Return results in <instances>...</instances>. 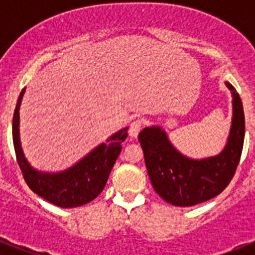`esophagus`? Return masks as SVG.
<instances>
[{
  "label": "esophagus",
  "instance_id": "esophagus-1",
  "mask_svg": "<svg viewBox=\"0 0 255 255\" xmlns=\"http://www.w3.org/2000/svg\"><path fill=\"white\" fill-rule=\"evenodd\" d=\"M141 127H143V122H141V120H133L131 123V126H129V136H131V137H137Z\"/></svg>",
  "mask_w": 255,
  "mask_h": 255
}]
</instances>
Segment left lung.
I'll list each match as a JSON object with an SVG mask.
<instances>
[{
	"label": "left lung",
	"instance_id": "left-lung-1",
	"mask_svg": "<svg viewBox=\"0 0 255 255\" xmlns=\"http://www.w3.org/2000/svg\"><path fill=\"white\" fill-rule=\"evenodd\" d=\"M232 92L233 116L226 144L218 155L192 159L177 151L159 126L145 127L139 133L145 167L153 189L174 206H193L216 197L233 178L241 159L245 137V115L236 88Z\"/></svg>",
	"mask_w": 255,
	"mask_h": 255
}]
</instances>
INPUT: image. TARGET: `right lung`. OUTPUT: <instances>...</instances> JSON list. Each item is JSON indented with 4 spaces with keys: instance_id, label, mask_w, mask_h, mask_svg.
<instances>
[{
    "instance_id": "obj_1",
    "label": "right lung",
    "mask_w": 255,
    "mask_h": 255,
    "mask_svg": "<svg viewBox=\"0 0 255 255\" xmlns=\"http://www.w3.org/2000/svg\"><path fill=\"white\" fill-rule=\"evenodd\" d=\"M23 88L17 100L13 116V143L18 165L26 184L34 193L61 208H77L98 197L106 186L108 176L115 164L122 143L127 139L128 127L110 136L91 152L62 172H43L30 165L23 155L19 140V107L25 94Z\"/></svg>"
}]
</instances>
